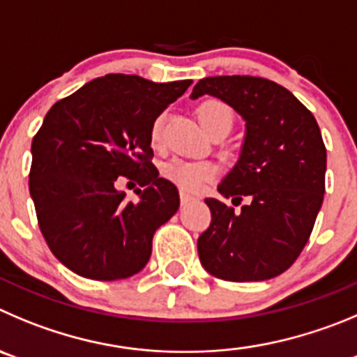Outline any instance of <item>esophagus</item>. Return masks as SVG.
<instances>
[{"label": "esophagus", "instance_id": "34e87169", "mask_svg": "<svg viewBox=\"0 0 357 357\" xmlns=\"http://www.w3.org/2000/svg\"><path fill=\"white\" fill-rule=\"evenodd\" d=\"M179 201H181V204L185 206V204H188V202L194 201V197H192V195H188V194H185V192H181V194H179Z\"/></svg>", "mask_w": 357, "mask_h": 357}]
</instances>
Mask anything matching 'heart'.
<instances>
[{
	"instance_id": "1",
	"label": "heart",
	"mask_w": 357,
	"mask_h": 357,
	"mask_svg": "<svg viewBox=\"0 0 357 357\" xmlns=\"http://www.w3.org/2000/svg\"><path fill=\"white\" fill-rule=\"evenodd\" d=\"M197 118L201 121L202 128L208 133L215 132L218 128L231 130L234 114L231 107L222 100L209 98L204 100L197 107ZM163 126H165V114H158L151 123L149 130V139H151L153 148H160L163 139ZM163 178L179 186L185 194H199L206 188L209 181L218 174V165L211 160H188V158H174L167 162L162 169Z\"/></svg>"
}]
</instances>
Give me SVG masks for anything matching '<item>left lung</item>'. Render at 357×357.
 <instances>
[{"label":"left lung","instance_id":"1","mask_svg":"<svg viewBox=\"0 0 357 357\" xmlns=\"http://www.w3.org/2000/svg\"><path fill=\"white\" fill-rule=\"evenodd\" d=\"M213 95L246 121L241 156L218 192L241 211L206 199L211 224L199 236L201 264L229 282L287 271L314 231L326 192V146L314 114L284 86L254 75L206 77L192 98Z\"/></svg>","mask_w":357,"mask_h":357}]
</instances>
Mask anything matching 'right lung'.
I'll return each instance as SVG.
<instances>
[{"label":"right lung","mask_w":357,"mask_h":357,"mask_svg":"<svg viewBox=\"0 0 357 357\" xmlns=\"http://www.w3.org/2000/svg\"><path fill=\"white\" fill-rule=\"evenodd\" d=\"M192 84L107 73L49 109L31 142L29 194L61 264L91 280L128 278L151 257L153 234L178 211L174 183L153 165L149 130ZM137 181V203L115 190Z\"/></svg>","instance_id":"right-lung-1"}]
</instances>
